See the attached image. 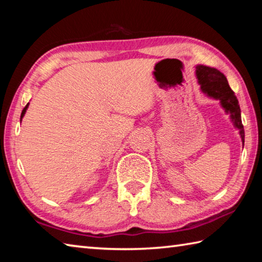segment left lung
Returning a JSON list of instances; mask_svg holds the SVG:
<instances>
[{
	"mask_svg": "<svg viewBox=\"0 0 262 262\" xmlns=\"http://www.w3.org/2000/svg\"><path fill=\"white\" fill-rule=\"evenodd\" d=\"M196 76L201 85V90L211 98L220 99L222 106L230 113L234 126L239 129V134H241L244 143L245 132H244V126L242 123L241 107H239L237 97L234 96V92L229 85L227 77L220 70L206 67V66H198Z\"/></svg>",
	"mask_w": 262,
	"mask_h": 262,
	"instance_id": "obj_1",
	"label": "left lung"
}]
</instances>
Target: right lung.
Returning <instances> with one entry per match:
<instances>
[{"label": "right lung", "instance_id": "obj_1", "mask_svg": "<svg viewBox=\"0 0 262 262\" xmlns=\"http://www.w3.org/2000/svg\"><path fill=\"white\" fill-rule=\"evenodd\" d=\"M28 106H29V104L25 106V107H24V110H23V111H21V115H20V121H21V118L24 117V114H25V112H26V108H28Z\"/></svg>", "mask_w": 262, "mask_h": 262}]
</instances>
